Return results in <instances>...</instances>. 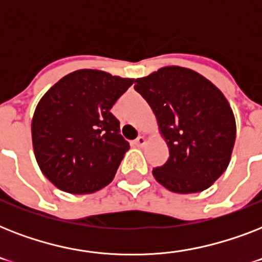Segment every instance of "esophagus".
<instances>
[{"label": "esophagus", "instance_id": "1", "mask_svg": "<svg viewBox=\"0 0 262 262\" xmlns=\"http://www.w3.org/2000/svg\"><path fill=\"white\" fill-rule=\"evenodd\" d=\"M133 143H135L136 147H143L144 144H145V137H143V136H139V137H137V139H136Z\"/></svg>", "mask_w": 262, "mask_h": 262}]
</instances>
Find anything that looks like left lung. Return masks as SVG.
<instances>
[{
    "mask_svg": "<svg viewBox=\"0 0 262 262\" xmlns=\"http://www.w3.org/2000/svg\"><path fill=\"white\" fill-rule=\"evenodd\" d=\"M135 90L151 106L168 145L167 162L152 170L175 193H197L227 168L235 143V118L227 99L197 72L162 68L136 80Z\"/></svg>",
    "mask_w": 262,
    "mask_h": 262,
    "instance_id": "left-lung-1",
    "label": "left lung"
}]
</instances>
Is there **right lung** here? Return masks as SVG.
Returning a JSON list of instances; mask_svg holds the SVG:
<instances>
[{"label": "right lung", "instance_id": "obj_1", "mask_svg": "<svg viewBox=\"0 0 262 262\" xmlns=\"http://www.w3.org/2000/svg\"><path fill=\"white\" fill-rule=\"evenodd\" d=\"M133 81L81 69L40 99L32 118V145L39 167L58 189L87 194L114 179L129 143L110 110Z\"/></svg>", "mask_w": 262, "mask_h": 262}]
</instances>
